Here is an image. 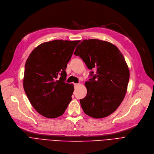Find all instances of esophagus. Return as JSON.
<instances>
[{
  "mask_svg": "<svg viewBox=\"0 0 154 154\" xmlns=\"http://www.w3.org/2000/svg\"><path fill=\"white\" fill-rule=\"evenodd\" d=\"M73 85H74V86L75 88V87H76V86H78L79 85V83H73Z\"/></svg>",
  "mask_w": 154,
  "mask_h": 154,
  "instance_id": "obj_1",
  "label": "esophagus"
}]
</instances>
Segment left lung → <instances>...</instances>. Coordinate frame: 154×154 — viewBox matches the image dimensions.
Returning <instances> with one entry per match:
<instances>
[{
	"instance_id": "1",
	"label": "left lung",
	"mask_w": 154,
	"mask_h": 154,
	"mask_svg": "<svg viewBox=\"0 0 154 154\" xmlns=\"http://www.w3.org/2000/svg\"><path fill=\"white\" fill-rule=\"evenodd\" d=\"M79 56L91 71L85 83L86 96L79 100L84 112L95 119L113 113L127 92L130 72L120 50L112 43L98 39H85L77 46Z\"/></svg>"
}]
</instances>
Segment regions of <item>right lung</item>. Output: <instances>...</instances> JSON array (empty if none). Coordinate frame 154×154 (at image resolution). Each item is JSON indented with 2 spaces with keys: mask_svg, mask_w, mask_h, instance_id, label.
<instances>
[{
  "mask_svg": "<svg viewBox=\"0 0 154 154\" xmlns=\"http://www.w3.org/2000/svg\"><path fill=\"white\" fill-rule=\"evenodd\" d=\"M79 41L54 40L42 43L28 57L23 86L34 108L49 119L61 116L74 91L66 83L67 64Z\"/></svg>",
  "mask_w": 154,
  "mask_h": 154,
  "instance_id": "right-lung-1",
  "label": "right lung"
}]
</instances>
